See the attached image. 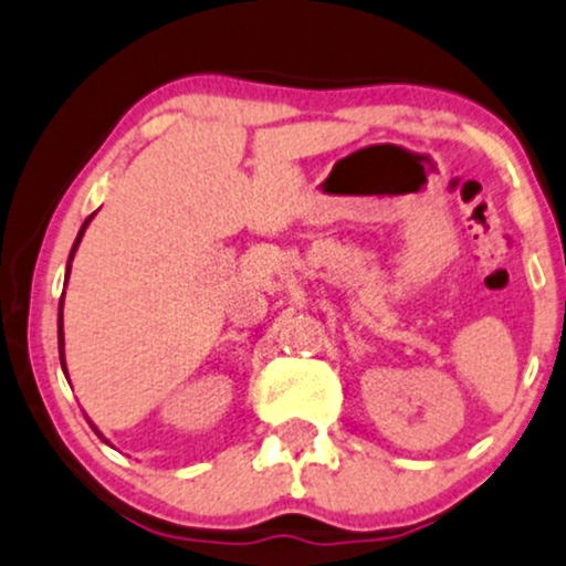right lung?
I'll return each instance as SVG.
<instances>
[{"label": "right lung", "instance_id": "obj_1", "mask_svg": "<svg viewBox=\"0 0 566 566\" xmlns=\"http://www.w3.org/2000/svg\"><path fill=\"white\" fill-rule=\"evenodd\" d=\"M91 218L94 216H88L86 218V223H83L81 227V232H77V237H75V245H72V251H70V261H66V281H70V270H72V259H75V251H77V245H81V240H83V232H86V227L91 223ZM62 307H64V294H62ZM62 307H59V358H62V369L66 373V367H64V315H62ZM91 427H94V423H91ZM94 431L96 434L102 437V440H105V434H102L99 429L94 427ZM107 442V440H105Z\"/></svg>", "mask_w": 566, "mask_h": 566}]
</instances>
